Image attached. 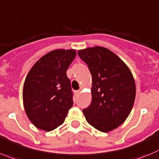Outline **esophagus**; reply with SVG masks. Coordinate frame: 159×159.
Wrapping results in <instances>:
<instances>
[{
  "label": "esophagus",
  "mask_w": 159,
  "mask_h": 159,
  "mask_svg": "<svg viewBox=\"0 0 159 159\" xmlns=\"http://www.w3.org/2000/svg\"><path fill=\"white\" fill-rule=\"evenodd\" d=\"M80 93V90H79V91H75V94H79Z\"/></svg>",
  "instance_id": "34e87169"
}]
</instances>
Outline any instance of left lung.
<instances>
[{"mask_svg":"<svg viewBox=\"0 0 159 159\" xmlns=\"http://www.w3.org/2000/svg\"><path fill=\"white\" fill-rule=\"evenodd\" d=\"M92 75V101L83 113L94 129L102 132L113 130L130 113L136 98L132 72L120 57L100 46L78 51Z\"/></svg>","mask_w":159,"mask_h":159,"instance_id":"1","label":"left lung"}]
</instances>
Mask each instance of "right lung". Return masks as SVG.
Instances as JSON below:
<instances>
[{"mask_svg": "<svg viewBox=\"0 0 159 159\" xmlns=\"http://www.w3.org/2000/svg\"><path fill=\"white\" fill-rule=\"evenodd\" d=\"M76 56L74 49H55L36 62L23 84V106L38 129L50 132L65 121L73 106L67 69Z\"/></svg>", "mask_w": 159, "mask_h": 159, "instance_id": "obj_1", "label": "right lung"}]
</instances>
